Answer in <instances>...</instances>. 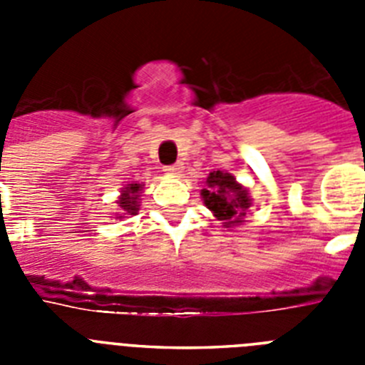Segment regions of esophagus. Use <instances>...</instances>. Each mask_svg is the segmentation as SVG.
I'll return each instance as SVG.
<instances>
[{"label": "esophagus", "instance_id": "1", "mask_svg": "<svg viewBox=\"0 0 365 365\" xmlns=\"http://www.w3.org/2000/svg\"><path fill=\"white\" fill-rule=\"evenodd\" d=\"M182 170H185V166H182V164H180V163L172 164V166L164 168V172L172 173V175H180V173H182Z\"/></svg>", "mask_w": 365, "mask_h": 365}]
</instances>
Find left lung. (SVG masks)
I'll return each mask as SVG.
<instances>
[{
	"mask_svg": "<svg viewBox=\"0 0 365 365\" xmlns=\"http://www.w3.org/2000/svg\"><path fill=\"white\" fill-rule=\"evenodd\" d=\"M208 188L202 190L205 205L217 215V219L225 221V225H237L250 208V197L247 188L235 182L230 173L212 172L206 179Z\"/></svg>",
	"mask_w": 365,
	"mask_h": 365,
	"instance_id": "left-lung-1",
	"label": "left lung"
}]
</instances>
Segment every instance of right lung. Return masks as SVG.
Masks as SVG:
<instances>
[{
    "label": "right lung",
    "instance_id": "right-lung-1",
    "mask_svg": "<svg viewBox=\"0 0 365 365\" xmlns=\"http://www.w3.org/2000/svg\"><path fill=\"white\" fill-rule=\"evenodd\" d=\"M140 190L143 185H128L122 192V195L118 197V208L124 215H135L138 212V197H140ZM122 217V215H120Z\"/></svg>",
    "mask_w": 365,
    "mask_h": 365
}]
</instances>
